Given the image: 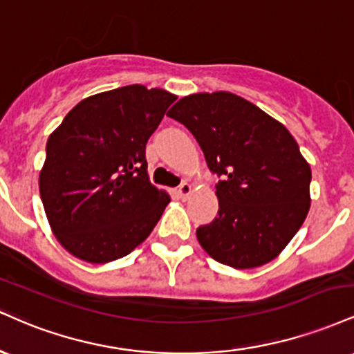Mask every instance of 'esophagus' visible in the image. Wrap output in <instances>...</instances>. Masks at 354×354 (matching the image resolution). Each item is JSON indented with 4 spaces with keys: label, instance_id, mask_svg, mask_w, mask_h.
<instances>
[{
    "label": "esophagus",
    "instance_id": "esophagus-1",
    "mask_svg": "<svg viewBox=\"0 0 354 354\" xmlns=\"http://www.w3.org/2000/svg\"><path fill=\"white\" fill-rule=\"evenodd\" d=\"M191 191H193V188H191L189 183H183L180 188H178V194H180L181 200H188Z\"/></svg>",
    "mask_w": 354,
    "mask_h": 354
}]
</instances>
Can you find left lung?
<instances>
[{"instance_id": "left-lung-1", "label": "left lung", "mask_w": 354, "mask_h": 354, "mask_svg": "<svg viewBox=\"0 0 354 354\" xmlns=\"http://www.w3.org/2000/svg\"><path fill=\"white\" fill-rule=\"evenodd\" d=\"M193 133L216 185L218 216L200 226L203 250L223 265L250 270L270 263L310 211L311 168L274 118L228 91L185 96L168 111Z\"/></svg>"}]
</instances>
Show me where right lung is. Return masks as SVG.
<instances>
[{
  "instance_id": "add662e5",
  "label": "right lung",
  "mask_w": 354,
  "mask_h": 354,
  "mask_svg": "<svg viewBox=\"0 0 354 354\" xmlns=\"http://www.w3.org/2000/svg\"><path fill=\"white\" fill-rule=\"evenodd\" d=\"M174 100L143 84L98 93L48 138L39 194L68 253L103 265L149 236L171 198L149 181L146 143Z\"/></svg>"
}]
</instances>
